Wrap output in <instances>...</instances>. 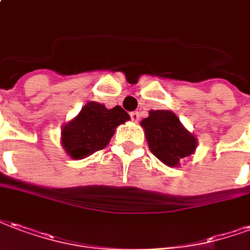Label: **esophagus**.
<instances>
[{
    "label": "esophagus",
    "instance_id": "34e87169",
    "mask_svg": "<svg viewBox=\"0 0 250 250\" xmlns=\"http://www.w3.org/2000/svg\"><path fill=\"white\" fill-rule=\"evenodd\" d=\"M130 118H132L133 123H138V121H140V113L132 112L130 113Z\"/></svg>",
    "mask_w": 250,
    "mask_h": 250
}]
</instances>
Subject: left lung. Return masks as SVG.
I'll list each match as a JSON object with an SVG mask.
<instances>
[{
	"label": "left lung",
	"instance_id": "obj_1",
	"mask_svg": "<svg viewBox=\"0 0 250 250\" xmlns=\"http://www.w3.org/2000/svg\"><path fill=\"white\" fill-rule=\"evenodd\" d=\"M141 126L150 152L167 167H178L197 149L196 136L170 110H150Z\"/></svg>",
	"mask_w": 250,
	"mask_h": 250
}]
</instances>
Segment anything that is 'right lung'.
Wrapping results in <instances>:
<instances>
[{
    "mask_svg": "<svg viewBox=\"0 0 250 250\" xmlns=\"http://www.w3.org/2000/svg\"><path fill=\"white\" fill-rule=\"evenodd\" d=\"M130 120L121 106L107 109L103 104L89 101L77 116L62 125L61 145L73 160L92 156L110 143L116 127Z\"/></svg>",
    "mask_w": 250,
    "mask_h": 250,
    "instance_id": "add662e5",
    "label": "right lung"
}]
</instances>
